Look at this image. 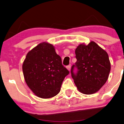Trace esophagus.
<instances>
[{
  "mask_svg": "<svg viewBox=\"0 0 124 124\" xmlns=\"http://www.w3.org/2000/svg\"><path fill=\"white\" fill-rule=\"evenodd\" d=\"M70 68H71L70 65H69V66H66V69H68V70H69V71L70 70Z\"/></svg>",
  "mask_w": 124,
  "mask_h": 124,
  "instance_id": "obj_1",
  "label": "esophagus"
}]
</instances>
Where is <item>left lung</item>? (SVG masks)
I'll use <instances>...</instances> for the list:
<instances>
[{"label":"left lung","mask_w":124,"mask_h":124,"mask_svg":"<svg viewBox=\"0 0 124 124\" xmlns=\"http://www.w3.org/2000/svg\"><path fill=\"white\" fill-rule=\"evenodd\" d=\"M77 59L75 65L71 69V74L77 89L85 94H92L106 83L111 70V64L107 52L94 41L77 46ZM76 66L78 72L76 75L73 68Z\"/></svg>","instance_id":"8db88e82"}]
</instances>
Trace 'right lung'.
Returning <instances> with one entry per match:
<instances>
[{"instance_id":"1","label":"right lung","mask_w":124,"mask_h":124,"mask_svg":"<svg viewBox=\"0 0 124 124\" xmlns=\"http://www.w3.org/2000/svg\"><path fill=\"white\" fill-rule=\"evenodd\" d=\"M22 68L28 87L42 99L57 95L65 76L69 73L54 45L47 42H41L28 52Z\"/></svg>"}]
</instances>
